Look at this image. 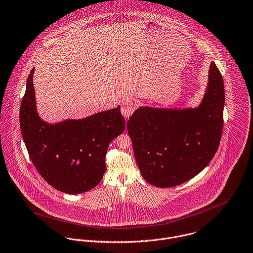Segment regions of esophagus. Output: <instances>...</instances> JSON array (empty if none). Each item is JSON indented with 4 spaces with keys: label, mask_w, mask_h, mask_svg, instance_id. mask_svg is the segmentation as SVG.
I'll return each mask as SVG.
<instances>
[{
    "label": "esophagus",
    "mask_w": 253,
    "mask_h": 253,
    "mask_svg": "<svg viewBox=\"0 0 253 253\" xmlns=\"http://www.w3.org/2000/svg\"><path fill=\"white\" fill-rule=\"evenodd\" d=\"M136 108V104L134 102V100L132 99H127L125 101H123L122 106H121V113L125 118H129L132 113L134 112Z\"/></svg>",
    "instance_id": "1"
}]
</instances>
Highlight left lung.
<instances>
[{
    "mask_svg": "<svg viewBox=\"0 0 253 253\" xmlns=\"http://www.w3.org/2000/svg\"><path fill=\"white\" fill-rule=\"evenodd\" d=\"M195 108L141 106L127 122L137 165L150 184L168 188L201 172L215 156L224 125L225 87L214 62Z\"/></svg>",
    "mask_w": 253,
    "mask_h": 253,
    "instance_id": "obj_1",
    "label": "left lung"
}]
</instances>
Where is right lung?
<instances>
[{
	"mask_svg": "<svg viewBox=\"0 0 253 253\" xmlns=\"http://www.w3.org/2000/svg\"><path fill=\"white\" fill-rule=\"evenodd\" d=\"M31 70L19 109L21 135L39 174L54 188L79 194L95 187L105 172L110 142L125 130L120 106L83 119L50 124L36 110Z\"/></svg>",
	"mask_w": 253,
	"mask_h": 253,
	"instance_id": "add662e5",
	"label": "right lung"
}]
</instances>
